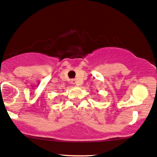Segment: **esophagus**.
Segmentation results:
<instances>
[{
	"label": "esophagus",
	"mask_w": 157,
	"mask_h": 157,
	"mask_svg": "<svg viewBox=\"0 0 157 157\" xmlns=\"http://www.w3.org/2000/svg\"><path fill=\"white\" fill-rule=\"evenodd\" d=\"M71 83L72 84H76V83H77V81H76L75 79H73V80H71Z\"/></svg>",
	"instance_id": "34e87169"
}]
</instances>
